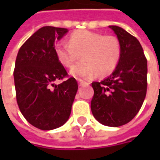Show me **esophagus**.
I'll list each match as a JSON object with an SVG mask.
<instances>
[{"mask_svg": "<svg viewBox=\"0 0 160 160\" xmlns=\"http://www.w3.org/2000/svg\"><path fill=\"white\" fill-rule=\"evenodd\" d=\"M78 83H79V86L80 87H83V86H85V85H87V82L86 81H84V80H78Z\"/></svg>", "mask_w": 160, "mask_h": 160, "instance_id": "1", "label": "esophagus"}]
</instances>
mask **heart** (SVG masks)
Instances as JSON below:
<instances>
[{
  "label": "heart",
  "mask_w": 160,
  "mask_h": 160,
  "mask_svg": "<svg viewBox=\"0 0 160 160\" xmlns=\"http://www.w3.org/2000/svg\"><path fill=\"white\" fill-rule=\"evenodd\" d=\"M55 51L60 62L66 68L73 66L81 55L83 61L72 68L71 74L89 79L98 73L100 75L112 73L119 63L122 49L115 36L80 30L70 35L68 42H57Z\"/></svg>",
  "instance_id": "1"
}]
</instances>
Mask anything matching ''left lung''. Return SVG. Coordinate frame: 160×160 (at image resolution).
<instances>
[{
	"label": "left lung",
	"instance_id": "8db88e82",
	"mask_svg": "<svg viewBox=\"0 0 160 160\" xmlns=\"http://www.w3.org/2000/svg\"><path fill=\"white\" fill-rule=\"evenodd\" d=\"M121 44V58L115 71L100 82H92L91 101L93 117L100 123L119 127L136 116L148 89V61L135 37L117 26H110Z\"/></svg>",
	"mask_w": 160,
	"mask_h": 160
}]
</instances>
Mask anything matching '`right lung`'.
Listing matches in <instances>:
<instances>
[{"label": "right lung", "instance_id": "obj_1", "mask_svg": "<svg viewBox=\"0 0 160 160\" xmlns=\"http://www.w3.org/2000/svg\"><path fill=\"white\" fill-rule=\"evenodd\" d=\"M66 28L43 26L20 47L13 71L16 99L26 121L42 130H50L66 122L78 90L56 56L55 40ZM63 81L55 85L56 80Z\"/></svg>", "mask_w": 160, "mask_h": 160}]
</instances>
